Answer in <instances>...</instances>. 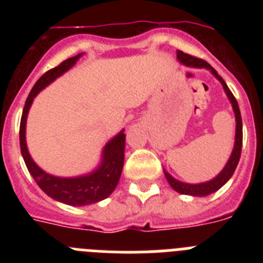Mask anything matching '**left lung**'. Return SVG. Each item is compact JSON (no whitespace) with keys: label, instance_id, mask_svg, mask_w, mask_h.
Returning a JSON list of instances; mask_svg holds the SVG:
<instances>
[{"label":"left lung","instance_id":"8db88e82","mask_svg":"<svg viewBox=\"0 0 263 263\" xmlns=\"http://www.w3.org/2000/svg\"><path fill=\"white\" fill-rule=\"evenodd\" d=\"M176 58L182 64H184L185 67H191V68H205L217 79L220 83H221L222 88H224L225 93H227L228 99L231 101L232 108H233L234 111V117H236V137H234V146L233 150H232V154L228 159L227 164L224 166V168L220 171L217 176H215L213 179L208 180V182L204 183H197V184H191V183H184L180 182L178 179H175L174 176L170 175L167 173L166 170L163 168L164 171V176H166L167 182L168 184L171 185L173 190H175L176 192L182 195H190V196H206V195H211L213 192H216L217 190L222 187L225 183L232 178L233 175L234 170H236L237 164H238V160H240L241 157V148H242V120H241V113H240V108H238V104H237V100L234 99L233 93L231 92V89L228 88L227 83L222 80V78L218 75L216 69L213 68L211 64L205 62L203 59H199V58L191 57V55H188V53L182 52V51H178L176 52Z\"/></svg>","mask_w":263,"mask_h":263}]
</instances>
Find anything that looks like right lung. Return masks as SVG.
<instances>
[{
	"label": "right lung",
	"instance_id": "right-lung-1",
	"mask_svg": "<svg viewBox=\"0 0 263 263\" xmlns=\"http://www.w3.org/2000/svg\"><path fill=\"white\" fill-rule=\"evenodd\" d=\"M81 55L83 53H79L76 57L64 60L62 64L46 72L45 75L36 81L27 97L26 103H25L20 126L21 153H22L23 160L26 163L30 175L34 178L42 191L48 195L51 199L72 206L99 203L110 196L111 192L115 191L121 178L122 167H124L125 130L122 129L117 136H115L109 142H106L103 148V153H101L100 164L93 171H90L85 175L62 178V176H55L46 173L45 170H42L31 158L26 143V121L31 104L36 95L42 89H45L47 85H50L53 80H57L59 76H62L64 72L68 71L71 67L75 66Z\"/></svg>",
	"mask_w": 263,
	"mask_h": 263
}]
</instances>
